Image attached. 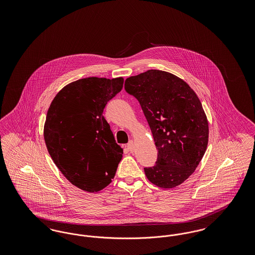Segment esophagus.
<instances>
[{
  "label": "esophagus",
  "instance_id": "1",
  "mask_svg": "<svg viewBox=\"0 0 255 255\" xmlns=\"http://www.w3.org/2000/svg\"><path fill=\"white\" fill-rule=\"evenodd\" d=\"M127 148H128V150H129L130 152H133V150H134V143H133V140H130V141L128 142Z\"/></svg>",
  "mask_w": 255,
  "mask_h": 255
}]
</instances>
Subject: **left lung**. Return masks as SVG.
Returning <instances> with one entry per match:
<instances>
[{
  "label": "left lung",
  "instance_id": "8db88e82",
  "mask_svg": "<svg viewBox=\"0 0 255 255\" xmlns=\"http://www.w3.org/2000/svg\"><path fill=\"white\" fill-rule=\"evenodd\" d=\"M125 90L138 100L158 149L156 165L144 168L147 179L165 189L182 184L208 143V122L199 97L182 78L158 70L128 77Z\"/></svg>",
  "mask_w": 255,
  "mask_h": 255
}]
</instances>
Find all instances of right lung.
<instances>
[{"label":"right lung","instance_id":"obj_1","mask_svg":"<svg viewBox=\"0 0 255 255\" xmlns=\"http://www.w3.org/2000/svg\"><path fill=\"white\" fill-rule=\"evenodd\" d=\"M123 82V77L73 81L57 93L47 113L44 138L50 157L69 182L90 193L109 185L122 160L123 150L102 114Z\"/></svg>","mask_w":255,"mask_h":255}]
</instances>
